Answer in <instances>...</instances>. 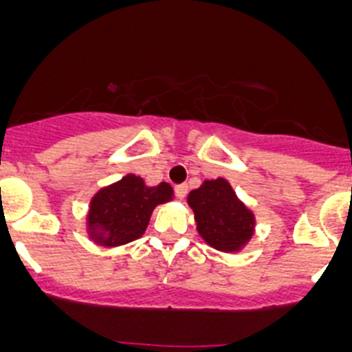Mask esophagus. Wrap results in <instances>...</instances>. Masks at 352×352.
Returning <instances> with one entry per match:
<instances>
[{
    "mask_svg": "<svg viewBox=\"0 0 352 352\" xmlns=\"http://www.w3.org/2000/svg\"><path fill=\"white\" fill-rule=\"evenodd\" d=\"M186 195H188V186L186 184H179V186H175V196L179 199L186 198Z\"/></svg>",
    "mask_w": 352,
    "mask_h": 352,
    "instance_id": "1",
    "label": "esophagus"
}]
</instances>
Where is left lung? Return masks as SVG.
<instances>
[{"label":"left lung","mask_w":352,"mask_h":352,"mask_svg":"<svg viewBox=\"0 0 352 352\" xmlns=\"http://www.w3.org/2000/svg\"><path fill=\"white\" fill-rule=\"evenodd\" d=\"M198 235L221 252H239L254 235L256 217L226 179L204 180L188 195Z\"/></svg>","instance_id":"1"}]
</instances>
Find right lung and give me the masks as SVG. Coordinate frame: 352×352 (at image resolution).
Returning a JSON list of instances; mask_svg holds the SVG:
<instances>
[{
    "label": "right lung",
    "mask_w": 352,
    "mask_h": 352,
    "mask_svg": "<svg viewBox=\"0 0 352 352\" xmlns=\"http://www.w3.org/2000/svg\"><path fill=\"white\" fill-rule=\"evenodd\" d=\"M172 199L173 189L168 182L147 186L142 177L128 173L91 198L87 236L103 247L133 242L145 233L154 208Z\"/></svg>",
    "instance_id": "obj_1"
}]
</instances>
